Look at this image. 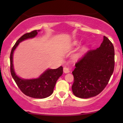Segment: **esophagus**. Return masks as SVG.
<instances>
[{
  "instance_id": "34e87169",
  "label": "esophagus",
  "mask_w": 123,
  "mask_h": 123,
  "mask_svg": "<svg viewBox=\"0 0 123 123\" xmlns=\"http://www.w3.org/2000/svg\"><path fill=\"white\" fill-rule=\"evenodd\" d=\"M63 72L65 73H68L70 72V69L69 68L64 67L63 68Z\"/></svg>"
}]
</instances>
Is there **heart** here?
<instances>
[{"instance_id": "heart-1", "label": "heart", "mask_w": 123, "mask_h": 123, "mask_svg": "<svg viewBox=\"0 0 123 123\" xmlns=\"http://www.w3.org/2000/svg\"><path fill=\"white\" fill-rule=\"evenodd\" d=\"M80 44V42H79V41H74V42L73 43V46H77V45H79ZM87 47H84V48L83 49V50H82V52H84L86 50H87Z\"/></svg>"}]
</instances>
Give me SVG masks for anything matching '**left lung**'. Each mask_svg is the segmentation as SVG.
I'll use <instances>...</instances> for the list:
<instances>
[{"instance_id": "obj_1", "label": "left lung", "mask_w": 123, "mask_h": 123, "mask_svg": "<svg viewBox=\"0 0 123 123\" xmlns=\"http://www.w3.org/2000/svg\"><path fill=\"white\" fill-rule=\"evenodd\" d=\"M72 89L76 97L89 98L98 95L109 81L115 68V50L104 36L100 47L89 50L75 64Z\"/></svg>"}]
</instances>
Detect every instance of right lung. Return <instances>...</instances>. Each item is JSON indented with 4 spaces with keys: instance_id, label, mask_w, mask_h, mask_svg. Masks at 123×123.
Returning <instances> with one entry per match:
<instances>
[{
    "instance_id": "obj_1",
    "label": "right lung",
    "mask_w": 123,
    "mask_h": 123,
    "mask_svg": "<svg viewBox=\"0 0 123 123\" xmlns=\"http://www.w3.org/2000/svg\"><path fill=\"white\" fill-rule=\"evenodd\" d=\"M39 30H35L25 33L17 41L10 54V72L17 85L25 95L33 98H45L53 94L56 82L63 74V68L52 69H47L38 78L25 79L19 77L15 73L13 66V54L16 48L22 41L36 37Z\"/></svg>"
}]
</instances>
